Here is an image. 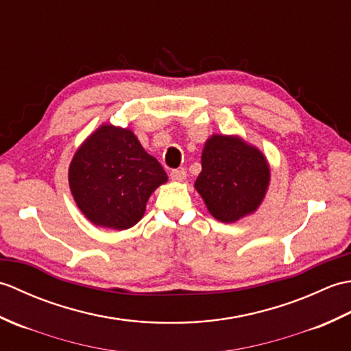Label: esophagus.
Wrapping results in <instances>:
<instances>
[{"label": "esophagus", "mask_w": 351, "mask_h": 351, "mask_svg": "<svg viewBox=\"0 0 351 351\" xmlns=\"http://www.w3.org/2000/svg\"><path fill=\"white\" fill-rule=\"evenodd\" d=\"M170 178H171V181H175V182H184L185 178H187V171H185L184 169L173 170L170 173Z\"/></svg>", "instance_id": "34e87169"}]
</instances>
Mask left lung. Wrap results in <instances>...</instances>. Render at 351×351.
Wrapping results in <instances>:
<instances>
[{"mask_svg":"<svg viewBox=\"0 0 351 351\" xmlns=\"http://www.w3.org/2000/svg\"><path fill=\"white\" fill-rule=\"evenodd\" d=\"M195 189L215 220L235 223L255 213L270 185V164L240 136L213 134L202 151Z\"/></svg>","mask_w":351,"mask_h":351,"instance_id":"obj_1","label":"left lung"}]
</instances>
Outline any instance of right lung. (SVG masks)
Segmentation results:
<instances>
[{
	"label": "right lung",
	"mask_w": 351,
	"mask_h": 351,
	"mask_svg": "<svg viewBox=\"0 0 351 351\" xmlns=\"http://www.w3.org/2000/svg\"><path fill=\"white\" fill-rule=\"evenodd\" d=\"M69 189L95 226L125 230L143 217L146 204L167 182L161 164L128 128L102 123L73 154Z\"/></svg>",
	"instance_id": "add662e5"
}]
</instances>
